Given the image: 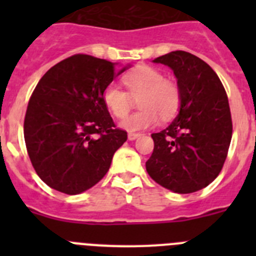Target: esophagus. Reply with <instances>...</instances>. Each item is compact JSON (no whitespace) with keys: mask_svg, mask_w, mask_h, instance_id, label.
I'll list each match as a JSON object with an SVG mask.
<instances>
[{"mask_svg":"<svg viewBox=\"0 0 256 256\" xmlns=\"http://www.w3.org/2000/svg\"><path fill=\"white\" fill-rule=\"evenodd\" d=\"M140 133H133V132H130V133H128V140H130V141H133V140H136V138H138L140 137Z\"/></svg>","mask_w":256,"mask_h":256,"instance_id":"obj_1","label":"esophagus"}]
</instances>
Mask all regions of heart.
Masks as SVG:
<instances>
[{"label": "heart", "mask_w": 256, "mask_h": 256, "mask_svg": "<svg viewBox=\"0 0 256 256\" xmlns=\"http://www.w3.org/2000/svg\"><path fill=\"white\" fill-rule=\"evenodd\" d=\"M126 90L116 84L106 86L102 101L115 118H124L132 107V96H138L142 108L123 119L120 126L126 130H141L154 126L158 118L169 120L177 114L182 102V92L177 83L166 79L156 68L140 65L123 76Z\"/></svg>", "instance_id": "1"}]
</instances>
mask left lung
Returning <instances> with one entry per match:
<instances>
[{"label":"left lung","instance_id":"1","mask_svg":"<svg viewBox=\"0 0 256 256\" xmlns=\"http://www.w3.org/2000/svg\"><path fill=\"white\" fill-rule=\"evenodd\" d=\"M154 62L173 69L182 102L170 126L151 134L154 151L146 170L170 191L196 192L218 177L227 159L232 138L227 94L216 72L190 52H169Z\"/></svg>","mask_w":256,"mask_h":256}]
</instances>
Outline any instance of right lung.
Returning a JSON list of instances; mask_svg holds the SVG:
<instances>
[{"instance_id":"obj_1","label":"right lung","mask_w":256,"mask_h":256,"mask_svg":"<svg viewBox=\"0 0 256 256\" xmlns=\"http://www.w3.org/2000/svg\"><path fill=\"white\" fill-rule=\"evenodd\" d=\"M115 76L112 61L76 54L54 65L36 86L24 140L36 173L51 188L76 195L94 187L126 141L102 101Z\"/></svg>"}]
</instances>
